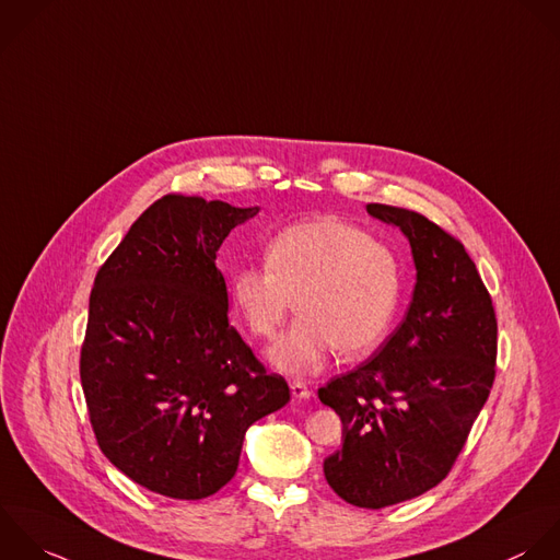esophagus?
<instances>
[{"instance_id":"34e87169","label":"esophagus","mask_w":560,"mask_h":560,"mask_svg":"<svg viewBox=\"0 0 560 560\" xmlns=\"http://www.w3.org/2000/svg\"><path fill=\"white\" fill-rule=\"evenodd\" d=\"M290 390H292V397H296V399H310L312 397V390L303 382H292Z\"/></svg>"}]
</instances>
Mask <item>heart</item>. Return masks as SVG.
Here are the masks:
<instances>
[{
    "instance_id": "1",
    "label": "heart",
    "mask_w": 560,
    "mask_h": 560,
    "mask_svg": "<svg viewBox=\"0 0 560 560\" xmlns=\"http://www.w3.org/2000/svg\"><path fill=\"white\" fill-rule=\"evenodd\" d=\"M266 266H240L229 277L231 301L250 334L272 338L299 301L301 318L268 351L283 373L310 375L340 347L373 351L399 303L393 248L358 224L320 218L285 226L266 244Z\"/></svg>"
}]
</instances>
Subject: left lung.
Segmentation results:
<instances>
[{
    "instance_id": "1",
    "label": "left lung",
    "mask_w": 560,
    "mask_h": 560,
    "mask_svg": "<svg viewBox=\"0 0 560 560\" xmlns=\"http://www.w3.org/2000/svg\"><path fill=\"white\" fill-rule=\"evenodd\" d=\"M366 211L408 237L412 303L380 351L318 397L345 436L323 465L329 487L377 511L423 495L452 471L495 382L498 318L460 240L404 207L371 202Z\"/></svg>"
}]
</instances>
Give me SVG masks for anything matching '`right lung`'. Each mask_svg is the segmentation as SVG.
Masks as SVG:
<instances>
[{
	"label": "right lung",
	"instance_id": "right-lung-1",
	"mask_svg": "<svg viewBox=\"0 0 560 560\" xmlns=\"http://www.w3.org/2000/svg\"><path fill=\"white\" fill-rule=\"evenodd\" d=\"M167 194L130 226L95 275L80 382L102 454L172 500L218 493L237 471L246 430L290 401L229 325L215 255L257 215Z\"/></svg>",
	"mask_w": 560,
	"mask_h": 560
}]
</instances>
